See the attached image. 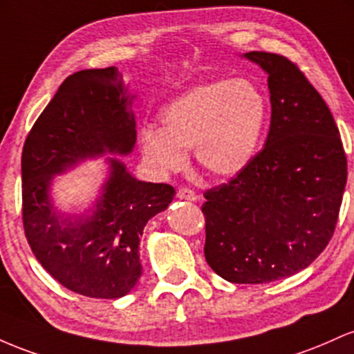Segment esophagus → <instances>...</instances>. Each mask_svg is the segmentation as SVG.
I'll return each mask as SVG.
<instances>
[{
    "instance_id": "obj_1",
    "label": "esophagus",
    "mask_w": 354,
    "mask_h": 354,
    "mask_svg": "<svg viewBox=\"0 0 354 354\" xmlns=\"http://www.w3.org/2000/svg\"><path fill=\"white\" fill-rule=\"evenodd\" d=\"M177 197L178 198H185V201H196L197 196L194 190H190L187 187H180L177 190Z\"/></svg>"
}]
</instances>
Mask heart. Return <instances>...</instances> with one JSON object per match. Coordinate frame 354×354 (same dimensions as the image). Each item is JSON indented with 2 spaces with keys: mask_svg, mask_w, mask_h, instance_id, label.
I'll return each instance as SVG.
<instances>
[{
  "mask_svg": "<svg viewBox=\"0 0 354 354\" xmlns=\"http://www.w3.org/2000/svg\"><path fill=\"white\" fill-rule=\"evenodd\" d=\"M268 120L263 90L245 78H221L185 91L160 112L162 130L140 133L142 156L158 174L184 169L194 150L210 178H229L252 160Z\"/></svg>",
  "mask_w": 354,
  "mask_h": 354,
  "instance_id": "heart-1",
  "label": "heart"
}]
</instances>
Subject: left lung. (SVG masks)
I'll list each match as a JSON object with an SVG mask.
<instances>
[{
    "label": "left lung",
    "mask_w": 354,
    "mask_h": 354,
    "mask_svg": "<svg viewBox=\"0 0 354 354\" xmlns=\"http://www.w3.org/2000/svg\"><path fill=\"white\" fill-rule=\"evenodd\" d=\"M269 75L271 127L263 150L207 189L204 254L229 283L263 284L308 268L335 234L348 160L335 118L296 63L244 55Z\"/></svg>",
    "instance_id": "8db88e82"
}]
</instances>
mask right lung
<instances>
[{
	"label": "right lung",
	"instance_id": "right-lung-1",
	"mask_svg": "<svg viewBox=\"0 0 354 354\" xmlns=\"http://www.w3.org/2000/svg\"><path fill=\"white\" fill-rule=\"evenodd\" d=\"M115 66L70 75L28 133L21 153L23 229L39 264L77 295L117 299L142 274L140 237L172 202L169 184L133 178L110 158L109 180L93 212L62 217L50 202L55 174L86 157L133 149L135 118Z\"/></svg>",
	"mask_w": 354,
	"mask_h": 354
}]
</instances>
